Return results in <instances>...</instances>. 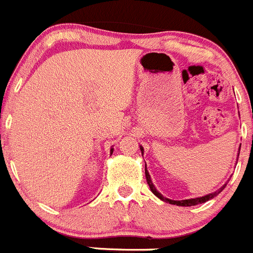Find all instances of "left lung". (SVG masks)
Returning <instances> with one entry per match:
<instances>
[{
	"mask_svg": "<svg viewBox=\"0 0 253 253\" xmlns=\"http://www.w3.org/2000/svg\"><path fill=\"white\" fill-rule=\"evenodd\" d=\"M140 150H141V154L144 152V147L140 146ZM239 154H240V147H239ZM145 174H146V181H147V184H149L150 189H151L152 193L155 194V196L157 197L159 199H161V201L166 202V203H169V204H173V206H179V207H193V206H197V204H202V203H206V202L211 201V199L214 198V197H216L217 194L220 193V192L222 191V189L226 187V184H224V186L221 187V188H219L217 191L212 192V193H209L207 194V196H203V197H198V198H191V199H184V201H172V199H169L166 198V197L162 196L161 193H160L159 191L156 189V187H155V184L152 183L151 181V177H150L149 174V171H147L146 169V165H145Z\"/></svg>",
	"mask_w": 253,
	"mask_h": 253,
	"instance_id": "left-lung-1",
	"label": "left lung"
}]
</instances>
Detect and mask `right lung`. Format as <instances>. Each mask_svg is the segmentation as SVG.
<instances>
[{
    "label": "right lung",
    "mask_w": 253,
    "mask_h": 253,
    "mask_svg": "<svg viewBox=\"0 0 253 253\" xmlns=\"http://www.w3.org/2000/svg\"><path fill=\"white\" fill-rule=\"evenodd\" d=\"M112 154H113V149H111V155H112Z\"/></svg>",
    "instance_id": "add662e5"
}]
</instances>
